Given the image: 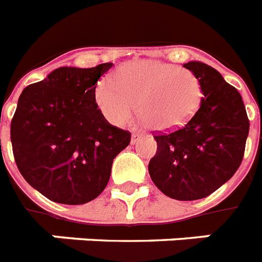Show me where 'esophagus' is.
I'll return each mask as SVG.
<instances>
[{"label": "esophagus", "mask_w": 262, "mask_h": 262, "mask_svg": "<svg viewBox=\"0 0 262 262\" xmlns=\"http://www.w3.org/2000/svg\"><path fill=\"white\" fill-rule=\"evenodd\" d=\"M141 139H143V135H141V133H133V135H132V143L133 144L137 143V141Z\"/></svg>", "instance_id": "34e87169"}]
</instances>
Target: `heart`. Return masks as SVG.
<instances>
[{
	"label": "heart",
	"mask_w": 262,
	"mask_h": 262,
	"mask_svg": "<svg viewBox=\"0 0 262 262\" xmlns=\"http://www.w3.org/2000/svg\"><path fill=\"white\" fill-rule=\"evenodd\" d=\"M201 98V83L193 72L152 59L123 63L95 88V102L108 122L123 126L136 104L143 122L158 130L182 126Z\"/></svg>",
	"instance_id": "obj_1"
}]
</instances>
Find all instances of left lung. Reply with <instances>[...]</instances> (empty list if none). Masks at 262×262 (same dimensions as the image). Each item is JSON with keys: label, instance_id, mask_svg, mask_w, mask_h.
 Returning a JSON list of instances; mask_svg holds the SVG:
<instances>
[{"label": "left lung", "instance_id": "8db88e82", "mask_svg": "<svg viewBox=\"0 0 262 262\" xmlns=\"http://www.w3.org/2000/svg\"><path fill=\"white\" fill-rule=\"evenodd\" d=\"M183 67L197 76L204 98L182 126L159 132L148 171L158 189L179 201L208 197L239 168L249 135L242 96L219 72L203 62Z\"/></svg>", "mask_w": 262, "mask_h": 262}]
</instances>
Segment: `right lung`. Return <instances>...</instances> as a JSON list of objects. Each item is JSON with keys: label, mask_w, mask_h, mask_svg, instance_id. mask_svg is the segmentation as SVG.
Returning <instances> with one entry per match:
<instances>
[{"label": "right lung", "mask_w": 262, "mask_h": 262, "mask_svg": "<svg viewBox=\"0 0 262 262\" xmlns=\"http://www.w3.org/2000/svg\"><path fill=\"white\" fill-rule=\"evenodd\" d=\"M113 63L58 68L20 95L10 122L14 162L51 201L80 205L106 187L113 160L130 132L113 126L95 102L98 80Z\"/></svg>", "instance_id": "obj_1"}]
</instances>
